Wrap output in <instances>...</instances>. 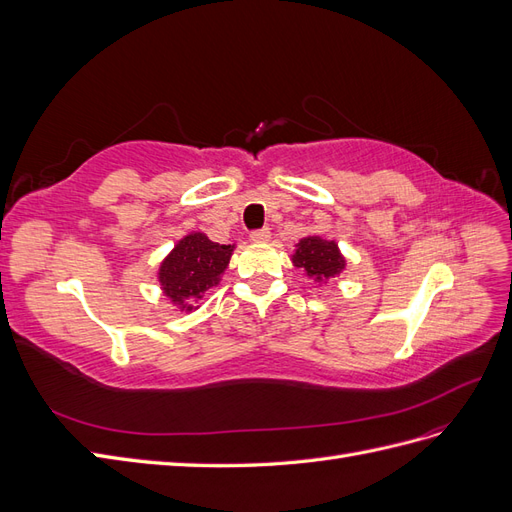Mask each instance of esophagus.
<instances>
[{"label": "esophagus", "instance_id": "34e87169", "mask_svg": "<svg viewBox=\"0 0 512 512\" xmlns=\"http://www.w3.org/2000/svg\"><path fill=\"white\" fill-rule=\"evenodd\" d=\"M250 239H252L254 243H267V241L271 239V230H269V228H260V230H252V235H250Z\"/></svg>", "mask_w": 512, "mask_h": 512}]
</instances>
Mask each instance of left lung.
<instances>
[{"label": "left lung", "instance_id": "8db88e82", "mask_svg": "<svg viewBox=\"0 0 512 512\" xmlns=\"http://www.w3.org/2000/svg\"><path fill=\"white\" fill-rule=\"evenodd\" d=\"M292 265L303 269L307 277L316 282H327L346 269V258L339 252L335 241L322 237H305L297 243L292 254Z\"/></svg>", "mask_w": 512, "mask_h": 512}]
</instances>
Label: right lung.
Instances as JSON below:
<instances>
[{"label": "right lung", "instance_id": "1", "mask_svg": "<svg viewBox=\"0 0 512 512\" xmlns=\"http://www.w3.org/2000/svg\"><path fill=\"white\" fill-rule=\"evenodd\" d=\"M235 245L213 243L205 232L185 235L160 265L158 280L166 297L181 312H192L203 294L220 284Z\"/></svg>", "mask_w": 512, "mask_h": 512}]
</instances>
